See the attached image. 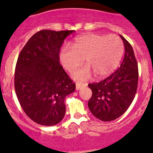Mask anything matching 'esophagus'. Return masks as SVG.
Segmentation results:
<instances>
[{"mask_svg": "<svg viewBox=\"0 0 153 153\" xmlns=\"http://www.w3.org/2000/svg\"><path fill=\"white\" fill-rule=\"evenodd\" d=\"M86 86V84H83V83L78 82V83H76V84H75V89H76V90H79L81 88L84 87V86Z\"/></svg>", "mask_w": 153, "mask_h": 153, "instance_id": "obj_1", "label": "esophagus"}]
</instances>
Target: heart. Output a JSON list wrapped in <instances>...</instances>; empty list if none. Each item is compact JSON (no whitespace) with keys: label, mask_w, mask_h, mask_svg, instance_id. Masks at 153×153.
<instances>
[{"label":"heart","mask_w":153,"mask_h":153,"mask_svg":"<svg viewBox=\"0 0 153 153\" xmlns=\"http://www.w3.org/2000/svg\"><path fill=\"white\" fill-rule=\"evenodd\" d=\"M123 53L124 44L117 35L89 33L75 38L72 48L63 47L59 58L61 65L69 72L75 70L84 58L87 65L75 71L72 77L86 80L92 72L98 78L112 74L121 62Z\"/></svg>","instance_id":"1"}]
</instances>
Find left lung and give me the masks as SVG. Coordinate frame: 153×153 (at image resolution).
<instances>
[{
    "label": "left lung",
    "instance_id": "1",
    "mask_svg": "<svg viewBox=\"0 0 153 153\" xmlns=\"http://www.w3.org/2000/svg\"><path fill=\"white\" fill-rule=\"evenodd\" d=\"M124 44V57L120 68L98 83L89 84L92 92L88 106L92 115L103 121L119 118L134 99L138 87V69L131 44L120 35Z\"/></svg>",
    "mask_w": 153,
    "mask_h": 153
}]
</instances>
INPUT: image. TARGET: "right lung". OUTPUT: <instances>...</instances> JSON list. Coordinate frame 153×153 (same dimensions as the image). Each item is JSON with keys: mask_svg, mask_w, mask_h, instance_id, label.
<instances>
[{"mask_svg": "<svg viewBox=\"0 0 153 153\" xmlns=\"http://www.w3.org/2000/svg\"><path fill=\"white\" fill-rule=\"evenodd\" d=\"M74 30H41L21 50L15 72V89L25 113L35 123L53 126L66 112L64 99L75 89L60 64L59 52Z\"/></svg>", "mask_w": 153, "mask_h": 153, "instance_id": "obj_1", "label": "right lung"}]
</instances>
